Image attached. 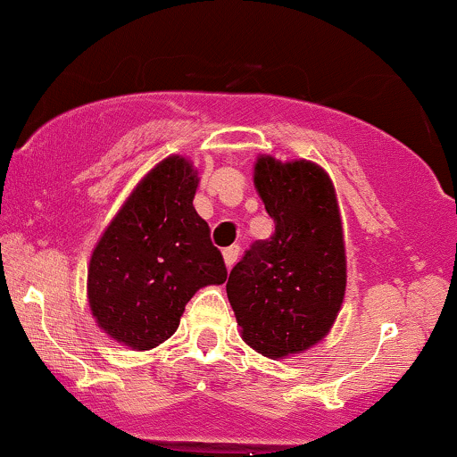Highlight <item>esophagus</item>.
Returning <instances> with one entry per match:
<instances>
[{
  "instance_id": "esophagus-1",
  "label": "esophagus",
  "mask_w": 457,
  "mask_h": 457,
  "mask_svg": "<svg viewBox=\"0 0 457 457\" xmlns=\"http://www.w3.org/2000/svg\"><path fill=\"white\" fill-rule=\"evenodd\" d=\"M238 255H240V246L238 245H232L228 246V249H223V260H225V266L232 268L236 262H238Z\"/></svg>"
}]
</instances>
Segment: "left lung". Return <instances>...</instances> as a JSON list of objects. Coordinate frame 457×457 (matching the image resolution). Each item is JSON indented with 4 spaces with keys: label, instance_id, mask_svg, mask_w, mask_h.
Returning <instances> with one entry per match:
<instances>
[{
    "label": "left lung",
    "instance_id": "1",
    "mask_svg": "<svg viewBox=\"0 0 457 457\" xmlns=\"http://www.w3.org/2000/svg\"><path fill=\"white\" fill-rule=\"evenodd\" d=\"M255 187L274 234L229 272L228 298L243 338L268 357L312 347L337 319L347 285L343 225L329 176L315 163L260 157Z\"/></svg>",
    "mask_w": 457,
    "mask_h": 457
}]
</instances>
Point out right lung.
I'll use <instances>...</instances> for the list:
<instances>
[{
  "instance_id": "1",
  "label": "right lung",
  "mask_w": 457,
  "mask_h": 457,
  "mask_svg": "<svg viewBox=\"0 0 457 457\" xmlns=\"http://www.w3.org/2000/svg\"><path fill=\"white\" fill-rule=\"evenodd\" d=\"M195 189L187 159H163L136 187L93 251V317L128 347L145 351L168 340L195 291L228 278L211 228L194 208Z\"/></svg>"
}]
</instances>
